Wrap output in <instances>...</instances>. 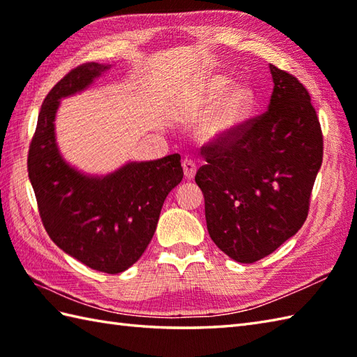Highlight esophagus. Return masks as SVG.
<instances>
[{
  "mask_svg": "<svg viewBox=\"0 0 357 357\" xmlns=\"http://www.w3.org/2000/svg\"><path fill=\"white\" fill-rule=\"evenodd\" d=\"M183 169H184V174L187 179H193L196 174V164L192 161V159H184L183 161Z\"/></svg>",
  "mask_w": 357,
  "mask_h": 357,
  "instance_id": "34e87169",
  "label": "esophagus"
}]
</instances>
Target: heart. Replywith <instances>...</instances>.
I'll return each mask as SVG.
<instances>
[{"mask_svg":"<svg viewBox=\"0 0 357 357\" xmlns=\"http://www.w3.org/2000/svg\"><path fill=\"white\" fill-rule=\"evenodd\" d=\"M231 79L213 73L201 78L193 87L190 110L202 113L214 107L201 121L199 135L206 141H222L236 133L253 107V92L247 86H229Z\"/></svg>","mask_w":357,"mask_h":357,"instance_id":"heart-1","label":"heart"}]
</instances>
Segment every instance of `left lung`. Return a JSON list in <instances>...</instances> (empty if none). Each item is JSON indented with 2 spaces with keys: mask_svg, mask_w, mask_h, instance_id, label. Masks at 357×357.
Listing matches in <instances>:
<instances>
[{
  "mask_svg": "<svg viewBox=\"0 0 357 357\" xmlns=\"http://www.w3.org/2000/svg\"><path fill=\"white\" fill-rule=\"evenodd\" d=\"M268 110L236 133L202 146L195 176L206 199L210 238L231 259L252 264L304 225L324 139L307 89L270 64Z\"/></svg>",
  "mask_w": 357,
  "mask_h": 357,
  "instance_id": "1",
  "label": "left lung"
}]
</instances>
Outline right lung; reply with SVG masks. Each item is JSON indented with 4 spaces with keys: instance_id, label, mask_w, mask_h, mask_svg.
Returning <instances> with one entry per match:
<instances>
[{
    "instance_id": "1",
    "label": "right lung",
    "mask_w": 357,
    "mask_h": 357,
    "mask_svg": "<svg viewBox=\"0 0 357 357\" xmlns=\"http://www.w3.org/2000/svg\"><path fill=\"white\" fill-rule=\"evenodd\" d=\"M109 69V64L84 63L53 86L38 115L27 172L50 239L87 267L116 275L146 252L167 195L184 172L178 153L128 162L101 178L64 161L55 139L59 100L84 90Z\"/></svg>"
}]
</instances>
